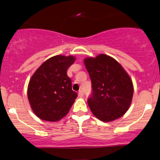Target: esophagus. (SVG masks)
Listing matches in <instances>:
<instances>
[{
	"label": "esophagus",
	"mask_w": 160,
	"mask_h": 160,
	"mask_svg": "<svg viewBox=\"0 0 160 160\" xmlns=\"http://www.w3.org/2000/svg\"><path fill=\"white\" fill-rule=\"evenodd\" d=\"M78 97L82 98L83 96H84V92H83L82 90H79V91H78Z\"/></svg>",
	"instance_id": "obj_1"
}]
</instances>
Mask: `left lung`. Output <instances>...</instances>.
<instances>
[{
	"instance_id": "left-lung-1",
	"label": "left lung",
	"mask_w": 160,
	"mask_h": 160,
	"mask_svg": "<svg viewBox=\"0 0 160 160\" xmlns=\"http://www.w3.org/2000/svg\"><path fill=\"white\" fill-rule=\"evenodd\" d=\"M92 82V92L87 100L98 119L111 122L122 117L133 96L132 82L121 65L106 54L84 60Z\"/></svg>"
}]
</instances>
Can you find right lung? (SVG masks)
<instances>
[{"mask_svg":"<svg viewBox=\"0 0 160 160\" xmlns=\"http://www.w3.org/2000/svg\"><path fill=\"white\" fill-rule=\"evenodd\" d=\"M73 56L56 55L46 60L35 72L28 87V100L38 118L56 122L66 116L77 98L72 90L67 70L75 62Z\"/></svg>","mask_w":160,"mask_h":160,"instance_id":"1","label":"right lung"}]
</instances>
